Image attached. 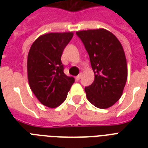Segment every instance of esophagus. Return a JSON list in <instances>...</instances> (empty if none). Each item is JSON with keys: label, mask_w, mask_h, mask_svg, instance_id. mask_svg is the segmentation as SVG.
I'll list each match as a JSON object with an SVG mask.
<instances>
[{"label": "esophagus", "mask_w": 148, "mask_h": 148, "mask_svg": "<svg viewBox=\"0 0 148 148\" xmlns=\"http://www.w3.org/2000/svg\"><path fill=\"white\" fill-rule=\"evenodd\" d=\"M81 76H82V74H81H81H79L78 75H77V76L76 77L77 80H79V79H80L81 77Z\"/></svg>", "instance_id": "1"}]
</instances>
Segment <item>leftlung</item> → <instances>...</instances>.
<instances>
[{
  "mask_svg": "<svg viewBox=\"0 0 148 148\" xmlns=\"http://www.w3.org/2000/svg\"><path fill=\"white\" fill-rule=\"evenodd\" d=\"M88 51L95 73L92 84L84 88L93 105L106 109L114 105L123 94L127 79V65L119 40L103 28L76 32Z\"/></svg>",
  "mask_w": 148,
  "mask_h": 148,
  "instance_id": "1",
  "label": "left lung"
}]
</instances>
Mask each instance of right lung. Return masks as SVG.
<instances>
[{
	"mask_svg": "<svg viewBox=\"0 0 148 148\" xmlns=\"http://www.w3.org/2000/svg\"><path fill=\"white\" fill-rule=\"evenodd\" d=\"M73 32L47 33L39 36L29 50L27 70L29 86L43 105L54 108L65 101L74 82L64 73L60 60Z\"/></svg>",
	"mask_w": 148,
	"mask_h": 148,
	"instance_id": "1",
	"label": "right lung"
}]
</instances>
